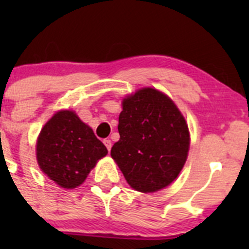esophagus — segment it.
I'll use <instances>...</instances> for the list:
<instances>
[{"mask_svg":"<svg viewBox=\"0 0 249 249\" xmlns=\"http://www.w3.org/2000/svg\"><path fill=\"white\" fill-rule=\"evenodd\" d=\"M104 144L106 145V148H107V149L110 150V148H112V142H110V140H108V139L104 140Z\"/></svg>","mask_w":249,"mask_h":249,"instance_id":"esophagus-1","label":"esophagus"}]
</instances>
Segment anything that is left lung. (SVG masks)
Wrapping results in <instances>:
<instances>
[{
	"label": "left lung",
	"mask_w": 249,
	"mask_h": 249,
	"mask_svg": "<svg viewBox=\"0 0 249 249\" xmlns=\"http://www.w3.org/2000/svg\"><path fill=\"white\" fill-rule=\"evenodd\" d=\"M118 131L110 155L131 188L158 192L177 178L188 157L189 130L170 97L143 88L124 99Z\"/></svg>",
	"instance_id": "left-lung-1"
}]
</instances>
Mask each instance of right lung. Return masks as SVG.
<instances>
[{"label":"right lung","instance_id":"right-lung-1","mask_svg":"<svg viewBox=\"0 0 249 249\" xmlns=\"http://www.w3.org/2000/svg\"><path fill=\"white\" fill-rule=\"evenodd\" d=\"M36 153L42 171L60 187L72 189L108 152L76 113L60 110L42 129Z\"/></svg>","mask_w":249,"mask_h":249}]
</instances>
